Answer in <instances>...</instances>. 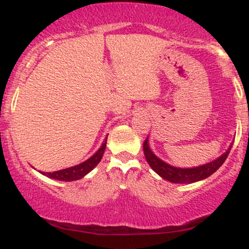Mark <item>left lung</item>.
Wrapping results in <instances>:
<instances>
[{"mask_svg":"<svg viewBox=\"0 0 249 249\" xmlns=\"http://www.w3.org/2000/svg\"><path fill=\"white\" fill-rule=\"evenodd\" d=\"M142 148H144L145 158H146L147 162L150 164L151 168H152L154 172L158 173L161 178L168 180V181L171 182H174V184H191V182H196L199 181V180L207 178L211 174L215 172V171L225 162L226 158H227L228 154H230L232 145H231L230 148H228L222 156H220L216 160L208 162V164L202 165V166L193 168H178L171 166V165L164 162L161 159H159L158 157L154 156L152 151L150 150L147 138L145 139Z\"/></svg>","mask_w":249,"mask_h":249,"instance_id":"obj_1","label":"left lung"}]
</instances>
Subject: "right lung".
Segmentation results:
<instances>
[{"label":"right lung","mask_w":249,"mask_h":249,"mask_svg":"<svg viewBox=\"0 0 249 249\" xmlns=\"http://www.w3.org/2000/svg\"><path fill=\"white\" fill-rule=\"evenodd\" d=\"M107 137L105 139V142H103V145L101 146L97 152L93 154L91 158H89L87 161L82 162V164L76 165L73 167H69V168H64V170L61 171H56V172H41L44 176L49 177L51 179H56V180H61V181H72V180H78L83 178L85 174H88L91 170H93L98 162L101 161L103 154H104L105 147H107Z\"/></svg>","instance_id":"right-lung-1"}]
</instances>
